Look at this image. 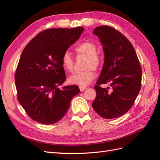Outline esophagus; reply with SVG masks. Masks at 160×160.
Wrapping results in <instances>:
<instances>
[{
  "label": "esophagus",
  "mask_w": 160,
  "mask_h": 160,
  "mask_svg": "<svg viewBox=\"0 0 160 160\" xmlns=\"http://www.w3.org/2000/svg\"><path fill=\"white\" fill-rule=\"evenodd\" d=\"M79 89H80L81 91H85L87 89V88H86V87H81V86H80L79 87Z\"/></svg>",
  "instance_id": "1"
}]
</instances>
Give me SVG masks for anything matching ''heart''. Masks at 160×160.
Wrapping results in <instances>:
<instances>
[{
	"mask_svg": "<svg viewBox=\"0 0 160 160\" xmlns=\"http://www.w3.org/2000/svg\"><path fill=\"white\" fill-rule=\"evenodd\" d=\"M75 51L78 56L85 57L86 59L84 63L83 71L72 75L69 78L71 84L84 87L89 85L95 77L94 70H98L102 64V58L98 52V47L93 42L87 41L77 45ZM61 65L63 69L71 72L73 69L74 60L69 51H65L61 57Z\"/></svg>",
	"mask_w": 160,
	"mask_h": 160,
	"instance_id": "b5f03b06",
	"label": "heart"
}]
</instances>
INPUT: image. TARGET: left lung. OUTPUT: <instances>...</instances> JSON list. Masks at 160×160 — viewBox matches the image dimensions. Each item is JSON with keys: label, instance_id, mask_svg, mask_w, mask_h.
<instances>
[{"label": "left lung", "instance_id": "8db88e82", "mask_svg": "<svg viewBox=\"0 0 160 160\" xmlns=\"http://www.w3.org/2000/svg\"><path fill=\"white\" fill-rule=\"evenodd\" d=\"M103 44L105 61L92 106L101 117H120L132 108L141 89L142 67L132 43L122 33L109 26L95 28ZM109 82L111 88L100 86Z\"/></svg>", "mask_w": 160, "mask_h": 160}]
</instances>
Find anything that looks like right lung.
Returning <instances> with one entry per match:
<instances>
[{"label":"right lung","instance_id":"add662e5","mask_svg":"<svg viewBox=\"0 0 160 160\" xmlns=\"http://www.w3.org/2000/svg\"><path fill=\"white\" fill-rule=\"evenodd\" d=\"M83 27L41 31L23 49L14 74L19 103L35 122L50 125L62 119L79 87L60 89L66 79L61 57L79 39Z\"/></svg>","mask_w":160,"mask_h":160}]
</instances>
